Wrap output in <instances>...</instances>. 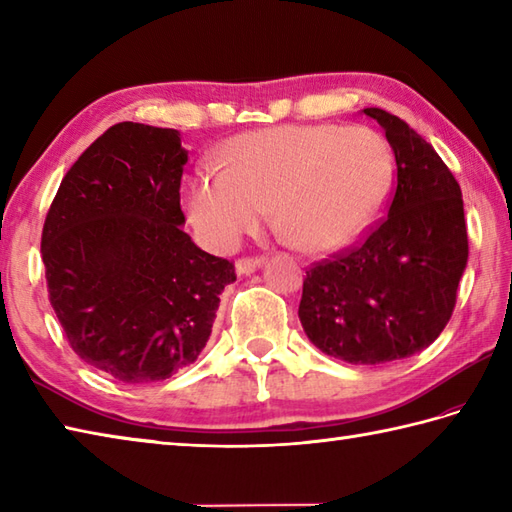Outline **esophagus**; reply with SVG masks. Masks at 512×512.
<instances>
[{"label": "esophagus", "mask_w": 512, "mask_h": 512, "mask_svg": "<svg viewBox=\"0 0 512 512\" xmlns=\"http://www.w3.org/2000/svg\"><path fill=\"white\" fill-rule=\"evenodd\" d=\"M264 264V257H239L235 262V270L239 275H248Z\"/></svg>", "instance_id": "34e87169"}]
</instances>
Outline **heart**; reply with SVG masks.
I'll list each match as a JSON object with an SVG mask.
<instances>
[{
  "label": "heart",
  "instance_id": "heart-1",
  "mask_svg": "<svg viewBox=\"0 0 512 512\" xmlns=\"http://www.w3.org/2000/svg\"><path fill=\"white\" fill-rule=\"evenodd\" d=\"M394 171V151L372 127L281 125L233 138L220 171H195L187 180L184 206L206 242L233 246L273 204L292 244L332 253L374 224Z\"/></svg>",
  "mask_w": 512,
  "mask_h": 512
}]
</instances>
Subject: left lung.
<instances>
[{
  "label": "left lung",
  "mask_w": 512,
  "mask_h": 512,
  "mask_svg": "<svg viewBox=\"0 0 512 512\" xmlns=\"http://www.w3.org/2000/svg\"><path fill=\"white\" fill-rule=\"evenodd\" d=\"M363 112L394 149L396 189L361 244L306 270L299 319L321 352L378 365L438 339L455 308L469 237L460 184L433 147L398 116Z\"/></svg>",
  "instance_id": "left-lung-1"
}]
</instances>
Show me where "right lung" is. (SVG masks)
I'll return each mask as SVG.
<instances>
[{"label":"right lung","instance_id":"right-lung-1","mask_svg":"<svg viewBox=\"0 0 512 512\" xmlns=\"http://www.w3.org/2000/svg\"><path fill=\"white\" fill-rule=\"evenodd\" d=\"M176 129L118 123L61 180L43 222L48 297L76 356L129 385L191 365L211 336L228 259L182 231Z\"/></svg>","mask_w":512,"mask_h":512}]
</instances>
